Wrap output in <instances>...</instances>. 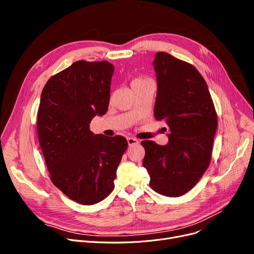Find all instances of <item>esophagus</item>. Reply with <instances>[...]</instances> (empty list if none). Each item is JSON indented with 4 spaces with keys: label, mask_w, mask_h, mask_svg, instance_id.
Segmentation results:
<instances>
[{
    "label": "esophagus",
    "mask_w": 254,
    "mask_h": 254,
    "mask_svg": "<svg viewBox=\"0 0 254 254\" xmlns=\"http://www.w3.org/2000/svg\"><path fill=\"white\" fill-rule=\"evenodd\" d=\"M127 143H128L129 146H130V145H137V144H139V140L136 139V138L128 137V138H127Z\"/></svg>",
    "instance_id": "1"
}]
</instances>
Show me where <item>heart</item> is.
Masks as SVG:
<instances>
[{
  "instance_id": "obj_1",
  "label": "heart",
  "mask_w": 254,
  "mask_h": 254,
  "mask_svg": "<svg viewBox=\"0 0 254 254\" xmlns=\"http://www.w3.org/2000/svg\"><path fill=\"white\" fill-rule=\"evenodd\" d=\"M148 82H150L149 79L145 78V77H142V76H137V77H135L134 79L131 80V83H130V84H131L132 89L135 90V89H137V88L143 86L144 84L148 83Z\"/></svg>"
}]
</instances>
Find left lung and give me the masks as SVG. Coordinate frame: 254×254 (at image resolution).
I'll return each mask as SVG.
<instances>
[{"label":"left lung","instance_id":"left-lung-1","mask_svg":"<svg viewBox=\"0 0 254 254\" xmlns=\"http://www.w3.org/2000/svg\"><path fill=\"white\" fill-rule=\"evenodd\" d=\"M153 64L154 116L167 124L169 143L142 141L143 167L154 191L176 197L190 191L210 165L217 113L205 79L191 64L161 51Z\"/></svg>","mask_w":254,"mask_h":254}]
</instances>
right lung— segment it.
<instances>
[{
	"label": "right lung",
	"mask_w": 254,
	"mask_h": 254,
	"mask_svg": "<svg viewBox=\"0 0 254 254\" xmlns=\"http://www.w3.org/2000/svg\"><path fill=\"white\" fill-rule=\"evenodd\" d=\"M113 71L107 61L75 62L48 79L40 100L37 131L50 179L81 205L97 204L111 193L127 148L123 136L89 130L91 119L108 110Z\"/></svg>",
	"instance_id": "add662e5"
}]
</instances>
